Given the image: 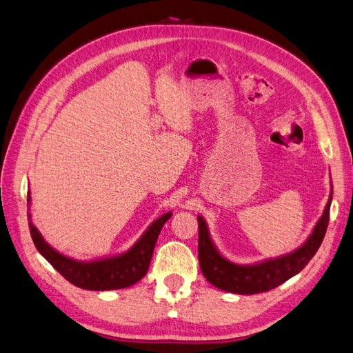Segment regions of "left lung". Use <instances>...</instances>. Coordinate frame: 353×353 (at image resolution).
<instances>
[{
	"instance_id": "8db88e82",
	"label": "left lung",
	"mask_w": 353,
	"mask_h": 353,
	"mask_svg": "<svg viewBox=\"0 0 353 353\" xmlns=\"http://www.w3.org/2000/svg\"><path fill=\"white\" fill-rule=\"evenodd\" d=\"M331 200L332 195L312 236L300 249L286 256L270 259L256 265H237L222 258L213 246L204 219L198 216V259L204 277L222 291L245 295L267 292L282 285L288 279L300 273L318 252L328 228Z\"/></svg>"
}]
</instances>
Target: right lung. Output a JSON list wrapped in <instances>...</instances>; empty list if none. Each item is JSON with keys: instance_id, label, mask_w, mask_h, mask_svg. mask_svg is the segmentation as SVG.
Listing matches in <instances>:
<instances>
[{"instance_id": "obj_1", "label": "right lung", "mask_w": 353, "mask_h": 353, "mask_svg": "<svg viewBox=\"0 0 353 353\" xmlns=\"http://www.w3.org/2000/svg\"><path fill=\"white\" fill-rule=\"evenodd\" d=\"M170 216L171 212L162 214L153 222L128 252L119 256L92 261V263H79V261L61 255L44 241L31 221L28 222V227L35 248L70 283L82 289H89V291H108V289H121L137 283L148 273L155 243Z\"/></svg>"}]
</instances>
